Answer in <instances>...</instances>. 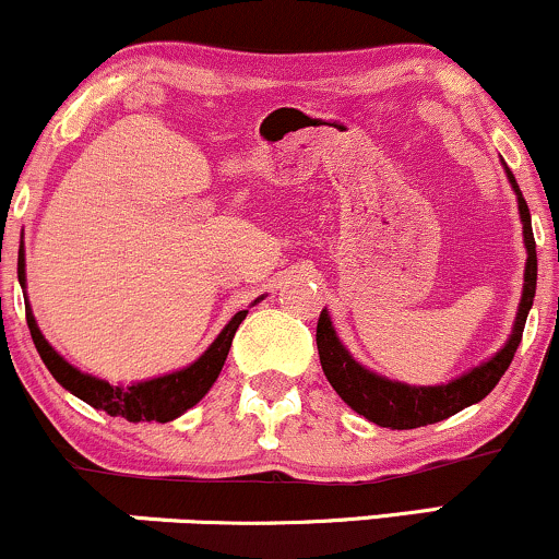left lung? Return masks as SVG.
I'll list each match as a JSON object with an SVG mask.
<instances>
[{"instance_id":"obj_1","label":"left lung","mask_w":559,"mask_h":559,"mask_svg":"<svg viewBox=\"0 0 559 559\" xmlns=\"http://www.w3.org/2000/svg\"><path fill=\"white\" fill-rule=\"evenodd\" d=\"M502 168L507 173L512 191L518 199V213H521L523 223V243H525V273H523V294L521 305H518L515 323H512V333L499 352H493L489 360H484L467 373L452 378L449 383H439V386H409V383L394 381L376 370L365 368L352 357L338 338L336 329H333L329 310L320 312L318 320V355L323 373L329 383L336 389V394L355 409L357 415L368 418L376 426L391 428V431H407V428L431 426V423L452 418L460 409L478 404L489 391L497 386L499 378L510 368L515 349L521 346L525 318H528L531 305L536 297V241L534 230H531V213L528 204L521 194L512 170L507 168L502 159Z\"/></svg>"}]
</instances>
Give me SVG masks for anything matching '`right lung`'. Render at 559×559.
Here are the masks:
<instances>
[{
    "label": "right lung",
    "mask_w": 559,
    "mask_h": 559,
    "mask_svg": "<svg viewBox=\"0 0 559 559\" xmlns=\"http://www.w3.org/2000/svg\"><path fill=\"white\" fill-rule=\"evenodd\" d=\"M17 281L25 288V249L21 241V252H17ZM25 297V318H28L31 336L41 355L44 365L49 368V373L57 378L62 389L70 391L73 396H79L86 404H92L94 409H105L112 418H126L131 423H170L181 418L186 409H191L194 404L213 389V383L221 376L223 365H226L230 342H234V333L241 325V320L247 318L249 310H239L234 318L228 320L226 329L217 333V338L194 362L186 365L181 370H173V373L150 378V381H136L131 386H112L105 378H96L92 373H83V370L70 365L52 344L44 338V333L38 331V323L31 310L28 294ZM262 299V297H260ZM260 299H254L252 305H258Z\"/></svg>",
    "instance_id": "1"
}]
</instances>
